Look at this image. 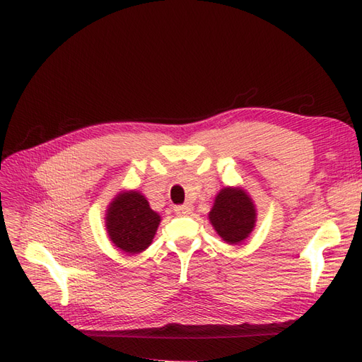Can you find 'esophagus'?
<instances>
[{"instance_id": "esophagus-1", "label": "esophagus", "mask_w": 362, "mask_h": 362, "mask_svg": "<svg viewBox=\"0 0 362 362\" xmlns=\"http://www.w3.org/2000/svg\"><path fill=\"white\" fill-rule=\"evenodd\" d=\"M173 210L177 214H189L190 211V205L189 204H182V205H175Z\"/></svg>"}]
</instances>
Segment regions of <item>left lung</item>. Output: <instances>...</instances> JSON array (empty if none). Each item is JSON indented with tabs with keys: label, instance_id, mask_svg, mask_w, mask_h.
Instances as JSON below:
<instances>
[{
	"label": "left lung",
	"instance_id": "left-lung-1",
	"mask_svg": "<svg viewBox=\"0 0 362 362\" xmlns=\"http://www.w3.org/2000/svg\"><path fill=\"white\" fill-rule=\"evenodd\" d=\"M255 214L254 202L243 190L226 187L217 194L208 217L217 234L226 243L237 245L252 233Z\"/></svg>",
	"mask_w": 362,
	"mask_h": 362
}]
</instances>
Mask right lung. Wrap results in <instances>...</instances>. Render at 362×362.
<instances>
[{
	"instance_id": "obj_1",
	"label": "right lung",
	"mask_w": 362,
	"mask_h": 362,
	"mask_svg": "<svg viewBox=\"0 0 362 362\" xmlns=\"http://www.w3.org/2000/svg\"><path fill=\"white\" fill-rule=\"evenodd\" d=\"M105 218L112 242L127 254L145 250L160 223V216L151 210L145 196L137 192L120 193L110 204Z\"/></svg>"
}]
</instances>
